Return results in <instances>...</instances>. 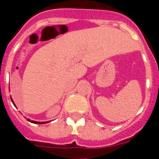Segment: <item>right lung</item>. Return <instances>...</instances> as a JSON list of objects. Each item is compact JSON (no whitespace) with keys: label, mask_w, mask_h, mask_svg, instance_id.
Wrapping results in <instances>:
<instances>
[{"label":"right lung","mask_w":159,"mask_h":159,"mask_svg":"<svg viewBox=\"0 0 159 159\" xmlns=\"http://www.w3.org/2000/svg\"><path fill=\"white\" fill-rule=\"evenodd\" d=\"M11 100H12V103H13V104H14V102H13V101H12V99H11ZM14 106H15V104H14ZM27 120H28V121L31 122V123H37V124H43V123H48V122H36V121H32V120H30V119H28Z\"/></svg>","instance_id":"add662e5"}]
</instances>
